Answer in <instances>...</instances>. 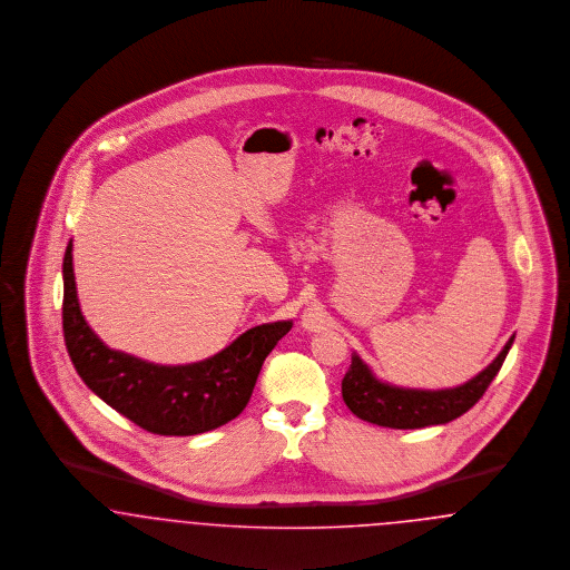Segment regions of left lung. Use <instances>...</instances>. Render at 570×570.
<instances>
[{"label":"left lung","mask_w":570,"mask_h":570,"mask_svg":"<svg viewBox=\"0 0 570 570\" xmlns=\"http://www.w3.org/2000/svg\"><path fill=\"white\" fill-rule=\"evenodd\" d=\"M513 338L515 336L509 338L485 371L451 390H409L390 385L376 379L368 364L353 353L351 366L343 379V400L353 415L383 428L415 430L449 423L464 415L485 394L513 345Z\"/></svg>","instance_id":"obj_1"}]
</instances>
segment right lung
<instances>
[{
  "label": "right lung",
  "instance_id": "add662e5",
  "mask_svg": "<svg viewBox=\"0 0 570 570\" xmlns=\"http://www.w3.org/2000/svg\"><path fill=\"white\" fill-rule=\"evenodd\" d=\"M292 322L264 323L217 355L161 366L106 347L85 322L76 294L72 240L63 257V338L85 385L117 413L161 436H194L238 417L257 374Z\"/></svg>",
  "mask_w": 570,
  "mask_h": 570
}]
</instances>
